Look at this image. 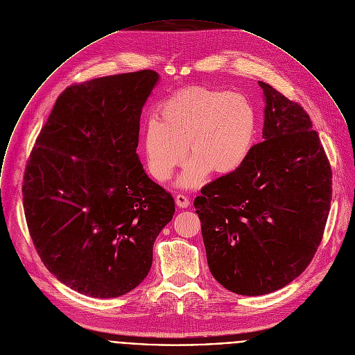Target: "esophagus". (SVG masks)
<instances>
[{"label": "esophagus", "instance_id": "1", "mask_svg": "<svg viewBox=\"0 0 355 355\" xmlns=\"http://www.w3.org/2000/svg\"><path fill=\"white\" fill-rule=\"evenodd\" d=\"M175 201H176V205H178L179 208H187V207L190 205L189 198H187L186 196H183V194H178L176 198H175Z\"/></svg>", "mask_w": 355, "mask_h": 355}]
</instances>
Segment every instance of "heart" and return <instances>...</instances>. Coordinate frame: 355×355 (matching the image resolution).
<instances>
[{
	"mask_svg": "<svg viewBox=\"0 0 355 355\" xmlns=\"http://www.w3.org/2000/svg\"><path fill=\"white\" fill-rule=\"evenodd\" d=\"M256 135V114L239 94L193 87L175 92L150 122L143 146L148 172L158 182L171 179L187 157L179 184L198 187L208 173L226 176L248 158Z\"/></svg>",
	"mask_w": 355,
	"mask_h": 355,
	"instance_id": "1",
	"label": "heart"
}]
</instances>
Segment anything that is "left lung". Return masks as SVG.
I'll use <instances>...</instances> for the list:
<instances>
[{"mask_svg":"<svg viewBox=\"0 0 355 355\" xmlns=\"http://www.w3.org/2000/svg\"><path fill=\"white\" fill-rule=\"evenodd\" d=\"M259 85L264 140L194 200L212 275L243 296L278 291L307 268L332 200L331 164L310 116L271 85Z\"/></svg>","mask_w":355,"mask_h":355,"instance_id":"left-lung-1","label":"left lung"}]
</instances>
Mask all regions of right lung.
Masks as SVG:
<instances>
[{"label": "right lung", "mask_w": 355, "mask_h": 355, "mask_svg": "<svg viewBox=\"0 0 355 355\" xmlns=\"http://www.w3.org/2000/svg\"><path fill=\"white\" fill-rule=\"evenodd\" d=\"M153 70L66 88L37 136L23 176V208L45 267L78 293L110 299L148 274L153 245L175 200L136 154Z\"/></svg>", "instance_id": "right-lung-1"}]
</instances>
